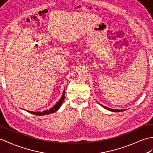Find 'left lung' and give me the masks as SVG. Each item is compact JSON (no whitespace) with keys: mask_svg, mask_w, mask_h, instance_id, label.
I'll list each match as a JSON object with an SVG mask.
<instances>
[{"mask_svg":"<svg viewBox=\"0 0 153 153\" xmlns=\"http://www.w3.org/2000/svg\"><path fill=\"white\" fill-rule=\"evenodd\" d=\"M103 108H105V109H108V110H109V111H113V112H120V111H125V110L124 109H110V108H107V107H105V106H104V105H102V104H100Z\"/></svg>","mask_w":153,"mask_h":153,"instance_id":"obj_1","label":"left lung"}]
</instances>
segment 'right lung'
I'll list each match as a JSON object with an SVG mask.
<instances>
[{"mask_svg": "<svg viewBox=\"0 0 153 153\" xmlns=\"http://www.w3.org/2000/svg\"><path fill=\"white\" fill-rule=\"evenodd\" d=\"M65 90L63 92V94L62 95V97L60 99L59 101L56 103V104L52 107L51 109H49V110H45V111H44L42 112L40 111H37V112H35V111H27V112L32 113V114L33 115H49V114H51V113H54L55 111H57V110L60 108V106H61L62 102H64V100H65Z\"/></svg>", "mask_w": 153, "mask_h": 153, "instance_id": "add662e5", "label": "right lung"}]
</instances>
